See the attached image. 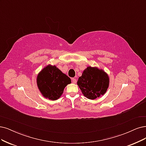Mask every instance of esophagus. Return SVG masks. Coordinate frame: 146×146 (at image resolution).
I'll return each instance as SVG.
<instances>
[{
  "label": "esophagus",
  "mask_w": 146,
  "mask_h": 146,
  "mask_svg": "<svg viewBox=\"0 0 146 146\" xmlns=\"http://www.w3.org/2000/svg\"><path fill=\"white\" fill-rule=\"evenodd\" d=\"M72 82L73 83V84H76V79H75V78H72Z\"/></svg>",
  "instance_id": "34e87169"
}]
</instances>
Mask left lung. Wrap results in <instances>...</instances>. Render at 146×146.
<instances>
[{
  "instance_id": "1",
  "label": "left lung",
  "mask_w": 146,
  "mask_h": 146,
  "mask_svg": "<svg viewBox=\"0 0 146 146\" xmlns=\"http://www.w3.org/2000/svg\"><path fill=\"white\" fill-rule=\"evenodd\" d=\"M109 83L108 75L103 70L89 66L84 70L77 84L84 96L94 100L106 93Z\"/></svg>"
}]
</instances>
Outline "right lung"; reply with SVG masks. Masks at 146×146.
I'll return each instance as SVG.
<instances>
[{"instance_id":"obj_1","label":"right lung","mask_w":146,"mask_h":146,"mask_svg":"<svg viewBox=\"0 0 146 146\" xmlns=\"http://www.w3.org/2000/svg\"><path fill=\"white\" fill-rule=\"evenodd\" d=\"M36 83L44 98L55 100L61 96L64 88L71 84V79L55 66L48 65L38 74Z\"/></svg>"}]
</instances>
